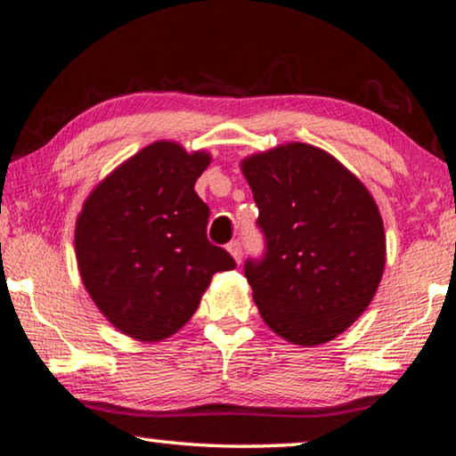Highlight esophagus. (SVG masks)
I'll return each instance as SVG.
<instances>
[{
	"label": "esophagus",
	"instance_id": "34e87169",
	"mask_svg": "<svg viewBox=\"0 0 456 456\" xmlns=\"http://www.w3.org/2000/svg\"><path fill=\"white\" fill-rule=\"evenodd\" d=\"M226 248H228L230 255H232V258L236 260V263H240V260H242V244L238 242V240H232V242L226 246Z\"/></svg>",
	"mask_w": 456,
	"mask_h": 456
}]
</instances>
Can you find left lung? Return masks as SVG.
Masks as SVG:
<instances>
[{
	"mask_svg": "<svg viewBox=\"0 0 456 456\" xmlns=\"http://www.w3.org/2000/svg\"><path fill=\"white\" fill-rule=\"evenodd\" d=\"M266 238L263 263H246L260 317L293 346L338 338L374 298L386 232L370 190L331 153L282 143L240 161Z\"/></svg>",
	"mask_w": 456,
	"mask_h": 456,
	"instance_id": "obj_1",
	"label": "left lung"
}]
</instances>
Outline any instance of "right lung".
Wrapping results in <instances>:
<instances>
[{
  "label": "right lung",
  "mask_w": 456,
  "mask_h": 456,
  "mask_svg": "<svg viewBox=\"0 0 456 456\" xmlns=\"http://www.w3.org/2000/svg\"><path fill=\"white\" fill-rule=\"evenodd\" d=\"M210 161L208 151L155 141L82 204L74 226L82 285L126 338H171L196 313L214 274L236 266L206 238L210 210L193 190Z\"/></svg>",
  "instance_id": "right-lung-1"
}]
</instances>
